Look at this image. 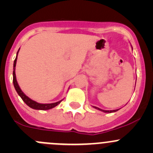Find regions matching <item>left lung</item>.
Returning <instances> with one entry per match:
<instances>
[{
  "mask_svg": "<svg viewBox=\"0 0 153 153\" xmlns=\"http://www.w3.org/2000/svg\"><path fill=\"white\" fill-rule=\"evenodd\" d=\"M94 108H95V109H98V110H100V111H102V112H106V113H111V112H116V111H118V109H114V110H104V109H100V108H98V107H96V106H93Z\"/></svg>",
  "mask_w": 153,
  "mask_h": 153,
  "instance_id": "obj_1",
  "label": "left lung"
}]
</instances>
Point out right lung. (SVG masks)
Wrapping results in <instances>:
<instances>
[{
  "mask_svg": "<svg viewBox=\"0 0 153 153\" xmlns=\"http://www.w3.org/2000/svg\"><path fill=\"white\" fill-rule=\"evenodd\" d=\"M20 49H18V52H17L16 58H15V61H14V64H13V84L15 86V89L16 90V92H18V94L19 95V96L21 97V99L24 101L26 104L27 106H29V107H31L32 109H38V110H47V109H50L52 108H54L55 106H58L61 101L64 99L61 100V101H58V102L55 103H52V104H41V103H38L36 101H33L31 98H29L28 96L25 95L24 92H22L21 89L20 88L19 85L18 84V81L16 79V75H15V67H16V62H17V58H18V54L19 52Z\"/></svg>",
  "mask_w": 153,
  "mask_h": 153,
  "instance_id": "right-lung-1",
  "label": "right lung"
}]
</instances>
